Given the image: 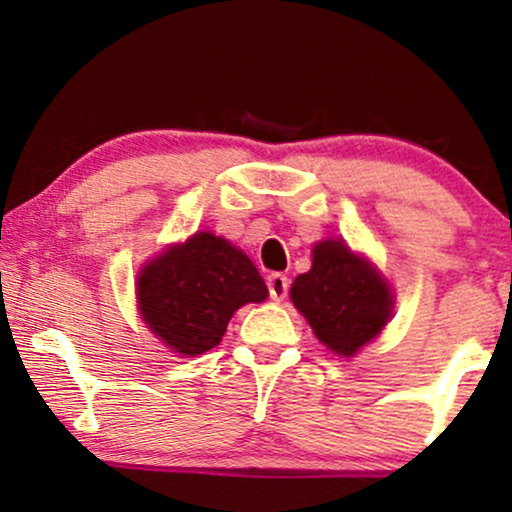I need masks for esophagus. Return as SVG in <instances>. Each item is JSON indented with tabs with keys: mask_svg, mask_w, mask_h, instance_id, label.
Listing matches in <instances>:
<instances>
[{
	"mask_svg": "<svg viewBox=\"0 0 512 512\" xmlns=\"http://www.w3.org/2000/svg\"><path fill=\"white\" fill-rule=\"evenodd\" d=\"M268 291L272 300H284L286 293H289V277L282 275V272H272V275H268Z\"/></svg>",
	"mask_w": 512,
	"mask_h": 512,
	"instance_id": "34e87169",
	"label": "esophagus"
}]
</instances>
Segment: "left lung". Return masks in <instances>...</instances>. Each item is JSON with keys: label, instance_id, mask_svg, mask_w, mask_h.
<instances>
[{"label": "left lung", "instance_id": "left-lung-1", "mask_svg": "<svg viewBox=\"0 0 512 512\" xmlns=\"http://www.w3.org/2000/svg\"><path fill=\"white\" fill-rule=\"evenodd\" d=\"M312 256L310 272L291 286V300L328 349L352 356L387 324L394 296L345 242H319Z\"/></svg>", "mask_w": 512, "mask_h": 512}]
</instances>
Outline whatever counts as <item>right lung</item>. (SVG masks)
I'll return each instance as SVG.
<instances>
[{"label": "right lung", "instance_id": "1", "mask_svg": "<svg viewBox=\"0 0 512 512\" xmlns=\"http://www.w3.org/2000/svg\"><path fill=\"white\" fill-rule=\"evenodd\" d=\"M265 298L268 286L256 265L212 233H195L184 244H174L137 279L146 326L186 356L219 345L233 312Z\"/></svg>", "mask_w": 512, "mask_h": 512}]
</instances>
